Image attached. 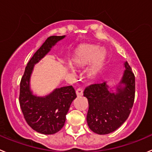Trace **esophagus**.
I'll list each match as a JSON object with an SVG mask.
<instances>
[{
  "mask_svg": "<svg viewBox=\"0 0 152 152\" xmlns=\"http://www.w3.org/2000/svg\"><path fill=\"white\" fill-rule=\"evenodd\" d=\"M76 95H77V96H82V94H83V90H82V88H79L76 90Z\"/></svg>",
  "mask_w": 152,
  "mask_h": 152,
  "instance_id": "obj_1",
  "label": "esophagus"
}]
</instances>
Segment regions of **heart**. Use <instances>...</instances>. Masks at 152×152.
Listing matches in <instances>:
<instances>
[{
  "mask_svg": "<svg viewBox=\"0 0 152 152\" xmlns=\"http://www.w3.org/2000/svg\"><path fill=\"white\" fill-rule=\"evenodd\" d=\"M90 69V74L95 75L100 67L101 63V50L99 47L94 45H84L79 48L73 58V63L78 66L94 62Z\"/></svg>",
  "mask_w": 152,
  "mask_h": 152,
  "instance_id": "b5f03b06",
  "label": "heart"
}]
</instances>
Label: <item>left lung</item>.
Instances as JSON below:
<instances>
[{
  "mask_svg": "<svg viewBox=\"0 0 152 152\" xmlns=\"http://www.w3.org/2000/svg\"><path fill=\"white\" fill-rule=\"evenodd\" d=\"M126 70L117 93L109 91L106 82L91 85L84 91L88 100L87 123L98 134H107L117 130L131 113L135 97V76L127 61Z\"/></svg>",
  "mask_w": 152,
  "mask_h": 152,
  "instance_id": "obj_1",
  "label": "left lung"
}]
</instances>
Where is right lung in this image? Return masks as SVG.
I'll use <instances>...</instances> for the list:
<instances>
[{
  "label": "right lung",
  "mask_w": 152,
  "mask_h": 152,
  "mask_svg": "<svg viewBox=\"0 0 152 152\" xmlns=\"http://www.w3.org/2000/svg\"><path fill=\"white\" fill-rule=\"evenodd\" d=\"M64 37L53 35L48 38L27 63L20 80L19 103L23 117L33 130L43 134H53L62 129L70 104L76 97V91L70 85L56 88L46 96H37L31 91L29 79L34 64Z\"/></svg>",
  "instance_id": "add662e5"
}]
</instances>
